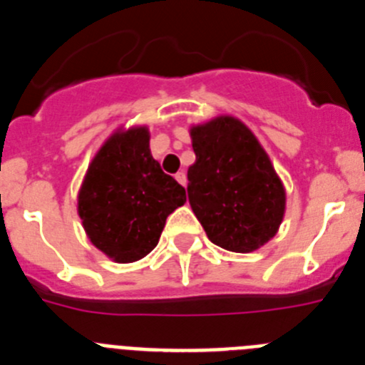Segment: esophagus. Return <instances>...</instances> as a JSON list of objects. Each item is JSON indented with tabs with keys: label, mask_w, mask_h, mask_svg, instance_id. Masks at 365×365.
Here are the masks:
<instances>
[{
	"label": "esophagus",
	"mask_w": 365,
	"mask_h": 365,
	"mask_svg": "<svg viewBox=\"0 0 365 365\" xmlns=\"http://www.w3.org/2000/svg\"><path fill=\"white\" fill-rule=\"evenodd\" d=\"M175 180H177V182H179L180 186H186V185H188V179H186V173H185V172L175 173Z\"/></svg>",
	"instance_id": "obj_1"
}]
</instances>
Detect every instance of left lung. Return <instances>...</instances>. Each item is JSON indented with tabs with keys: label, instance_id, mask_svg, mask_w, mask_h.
<instances>
[{
	"label": "left lung",
	"instance_id": "8db88e82",
	"mask_svg": "<svg viewBox=\"0 0 365 365\" xmlns=\"http://www.w3.org/2000/svg\"><path fill=\"white\" fill-rule=\"evenodd\" d=\"M195 163L188 197L206 235L230 252H254L278 234L287 192L265 148L240 118L190 125Z\"/></svg>",
	"mask_w": 365,
	"mask_h": 365
}]
</instances>
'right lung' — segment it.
<instances>
[{
    "label": "right lung",
    "instance_id": "add662e5",
    "mask_svg": "<svg viewBox=\"0 0 365 365\" xmlns=\"http://www.w3.org/2000/svg\"><path fill=\"white\" fill-rule=\"evenodd\" d=\"M76 201L89 241L115 263H133L157 247L166 217L186 202V190L153 159L148 125H131L100 146Z\"/></svg>",
    "mask_w": 365,
    "mask_h": 365
}]
</instances>
